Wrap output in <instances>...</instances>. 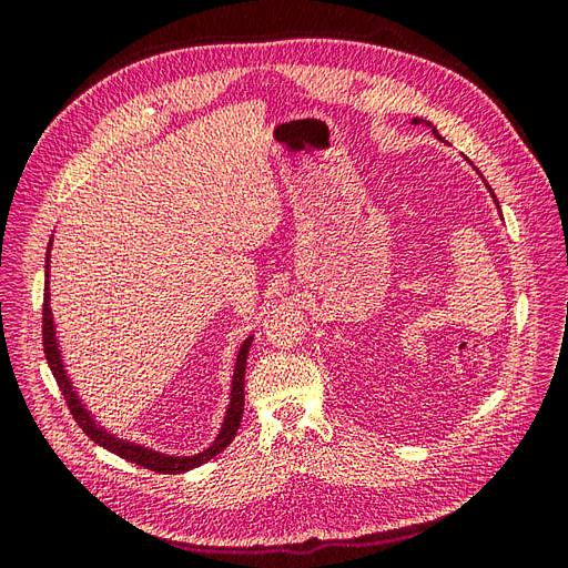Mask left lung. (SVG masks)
Wrapping results in <instances>:
<instances>
[{
  "label": "left lung",
  "instance_id": "8db88e82",
  "mask_svg": "<svg viewBox=\"0 0 568 568\" xmlns=\"http://www.w3.org/2000/svg\"><path fill=\"white\" fill-rule=\"evenodd\" d=\"M419 123H424V125H426V128H432V132H434V134H436V136H440V134H438V130H436V128H434V125H432V123H428V120H422V118H412V125H419ZM486 186H488V182H486ZM488 192H490V196H493V201H495V203H497V199H495V194H493V189H490V186H488ZM497 209H500V205H497Z\"/></svg>",
  "mask_w": 568,
  "mask_h": 568
}]
</instances>
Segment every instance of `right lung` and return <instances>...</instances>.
Here are the masks:
<instances>
[{
  "mask_svg": "<svg viewBox=\"0 0 568 568\" xmlns=\"http://www.w3.org/2000/svg\"><path fill=\"white\" fill-rule=\"evenodd\" d=\"M51 242H54V234L49 239V246H47V261H44V307H42V341H44V355H47V363L51 374H54V379L63 393L65 405L71 409L73 419L80 424V428L84 434H88L97 445L101 448L123 457L128 462L140 464L144 469L151 471H161V474H184L194 467H201L203 462L213 459L215 455H220L222 450L227 448V445L234 440L236 436V428L242 424V415H244V374H246V357H248V348H251V341L253 336H248L242 346H239L236 353V363H234V374H232V390H230V405L225 412V419H222L220 432L215 436V440L209 445V448L196 453V455H165L159 450H151L146 445L140 443H132L128 438H118L113 436L109 428L101 426L92 412L84 407V403L80 400V395L71 382V376L65 372L63 365V357H61V348H59V341H57V324H54V315H51V298H49V257H51Z\"/></svg>",
  "mask_w": 568,
  "mask_h": 568,
  "instance_id": "add662e5",
  "label": "right lung"
}]
</instances>
